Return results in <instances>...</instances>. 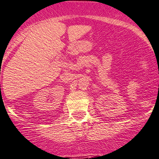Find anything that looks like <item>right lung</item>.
<instances>
[{"instance_id":"1","label":"right lung","mask_w":159,"mask_h":159,"mask_svg":"<svg viewBox=\"0 0 159 159\" xmlns=\"http://www.w3.org/2000/svg\"><path fill=\"white\" fill-rule=\"evenodd\" d=\"M0 86H1V85H0Z\"/></svg>"}]
</instances>
